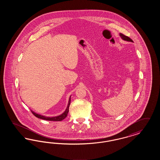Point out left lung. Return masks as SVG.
Wrapping results in <instances>:
<instances>
[{"label":"left lung","instance_id":"1","mask_svg":"<svg viewBox=\"0 0 160 160\" xmlns=\"http://www.w3.org/2000/svg\"><path fill=\"white\" fill-rule=\"evenodd\" d=\"M119 35H120V37H121L122 39H123L124 41H128V42H133L131 38H129V37H127V36H125V35L122 34L121 33H120Z\"/></svg>","mask_w":160,"mask_h":160}]
</instances>
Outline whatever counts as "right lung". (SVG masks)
Masks as SVG:
<instances>
[{
	"label": "right lung",
	"mask_w": 160,
	"mask_h": 160,
	"mask_svg": "<svg viewBox=\"0 0 160 160\" xmlns=\"http://www.w3.org/2000/svg\"><path fill=\"white\" fill-rule=\"evenodd\" d=\"M70 102H71V96L69 97V99L68 104V106L67 107L65 111L62 113V114L59 115V116H54V117H47L45 116H42V115H41V114H37L36 113H35L34 112H33L32 110H31L32 113H33V114L36 116L37 118H39V119H44V120H46V121H61L62 120H63L67 116V114L69 112V107L70 105Z\"/></svg>",
	"instance_id": "add662e5"
}]
</instances>
